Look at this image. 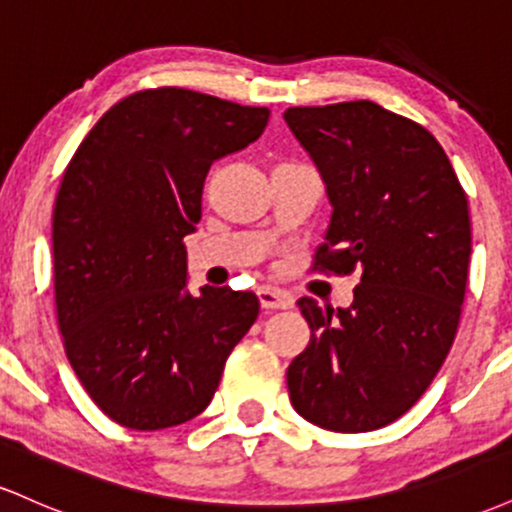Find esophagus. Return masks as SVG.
<instances>
[{
  "label": "esophagus",
  "instance_id": "1",
  "mask_svg": "<svg viewBox=\"0 0 512 512\" xmlns=\"http://www.w3.org/2000/svg\"><path fill=\"white\" fill-rule=\"evenodd\" d=\"M260 305L264 310H286L291 305V298L279 289H260L257 291Z\"/></svg>",
  "mask_w": 512,
  "mask_h": 512
}]
</instances>
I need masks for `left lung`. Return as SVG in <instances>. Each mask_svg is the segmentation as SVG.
Here are the masks:
<instances>
[{"label": "left lung", "mask_w": 512, "mask_h": 512, "mask_svg": "<svg viewBox=\"0 0 512 512\" xmlns=\"http://www.w3.org/2000/svg\"><path fill=\"white\" fill-rule=\"evenodd\" d=\"M284 120L332 202L313 269L361 272L349 308L298 301L310 342L286 370L291 404L327 431H375L419 402L455 342L467 195L436 137L383 105L289 108Z\"/></svg>", "instance_id": "obj_1"}]
</instances>
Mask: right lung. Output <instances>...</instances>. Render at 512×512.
Here are the masks:
<instances>
[{
	"label": "right lung",
	"instance_id": "obj_1",
	"mask_svg": "<svg viewBox=\"0 0 512 512\" xmlns=\"http://www.w3.org/2000/svg\"><path fill=\"white\" fill-rule=\"evenodd\" d=\"M267 108L161 86L122 98L62 175L52 211L64 351L115 424L158 431L209 407L260 313L250 291L187 286V233L211 163L255 142Z\"/></svg>",
	"mask_w": 512,
	"mask_h": 512
}]
</instances>
